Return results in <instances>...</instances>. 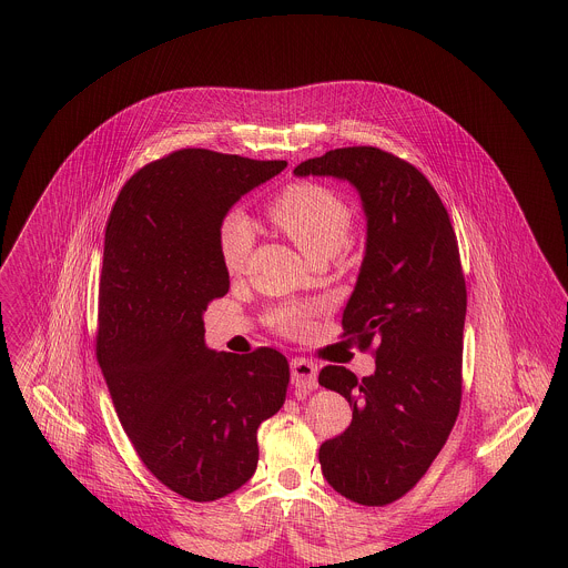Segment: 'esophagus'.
Returning a JSON list of instances; mask_svg holds the SVG:
<instances>
[{"label":"esophagus","instance_id":"1","mask_svg":"<svg viewBox=\"0 0 568 568\" xmlns=\"http://www.w3.org/2000/svg\"><path fill=\"white\" fill-rule=\"evenodd\" d=\"M291 374H293V385L300 392H313L320 385L317 383V365L306 358H293Z\"/></svg>","mask_w":568,"mask_h":568}]
</instances>
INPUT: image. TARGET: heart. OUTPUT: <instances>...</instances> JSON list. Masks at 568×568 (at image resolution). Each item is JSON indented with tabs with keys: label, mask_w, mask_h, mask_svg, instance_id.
I'll return each instance as SVG.
<instances>
[{
	"label": "heart",
	"mask_w": 568,
	"mask_h": 568,
	"mask_svg": "<svg viewBox=\"0 0 568 568\" xmlns=\"http://www.w3.org/2000/svg\"><path fill=\"white\" fill-rule=\"evenodd\" d=\"M268 216L311 260L336 255L347 244L352 230V210L345 199L317 181L284 185L271 199ZM253 243V223L243 210L225 212L219 223V255L227 273H243ZM266 322L284 336H302L311 325V308L302 304L277 306Z\"/></svg>",
	"instance_id": "heart-1"
}]
</instances>
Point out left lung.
Masks as SVG:
<instances>
[{
    "label": "left lung",
    "instance_id": "1",
    "mask_svg": "<svg viewBox=\"0 0 568 568\" xmlns=\"http://www.w3.org/2000/svg\"><path fill=\"white\" fill-rule=\"evenodd\" d=\"M295 174L347 179L367 214V248L341 324L343 338L372 349L376 372L363 381L338 365L320 372V385L352 406L320 464L341 496L385 507L426 475L459 415L468 297L459 244L435 187L394 153L334 149Z\"/></svg>",
    "mask_w": 568,
    "mask_h": 568
}]
</instances>
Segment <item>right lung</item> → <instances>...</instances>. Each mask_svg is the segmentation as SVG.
<instances>
[{
    "label": "right lung",
    "mask_w": 568,
    "mask_h": 568,
    "mask_svg": "<svg viewBox=\"0 0 568 568\" xmlns=\"http://www.w3.org/2000/svg\"><path fill=\"white\" fill-rule=\"evenodd\" d=\"M284 168L181 149L140 168L106 223L95 356L142 464L196 503L253 477L257 426L286 400L284 354H216L203 341V313L230 291L219 223Z\"/></svg>",
    "instance_id": "right-lung-1"
}]
</instances>
